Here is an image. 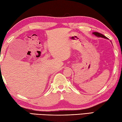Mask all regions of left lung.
I'll use <instances>...</instances> for the list:
<instances>
[{
    "instance_id": "8db88e82",
    "label": "left lung",
    "mask_w": 122,
    "mask_h": 122,
    "mask_svg": "<svg viewBox=\"0 0 122 122\" xmlns=\"http://www.w3.org/2000/svg\"><path fill=\"white\" fill-rule=\"evenodd\" d=\"M93 35H95V36H96L97 37H102V38H107L105 36L103 35L101 33H98V32H93Z\"/></svg>"
}]
</instances>
